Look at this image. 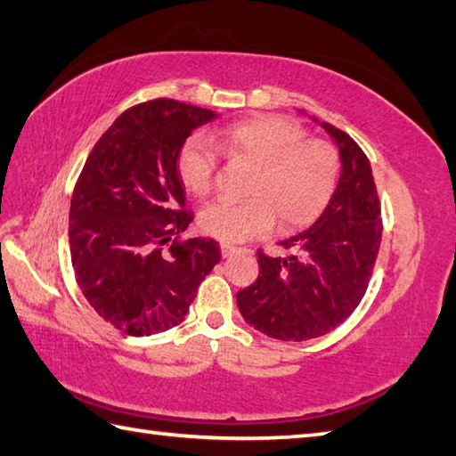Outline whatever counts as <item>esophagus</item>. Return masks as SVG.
<instances>
[{
  "mask_svg": "<svg viewBox=\"0 0 456 456\" xmlns=\"http://www.w3.org/2000/svg\"><path fill=\"white\" fill-rule=\"evenodd\" d=\"M237 247H231V245H227V243H223L221 245V255H223V258H231L233 256L235 253H237Z\"/></svg>",
  "mask_w": 456,
  "mask_h": 456,
  "instance_id": "34e87169",
  "label": "esophagus"
}]
</instances>
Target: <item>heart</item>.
<instances>
[{
    "label": "heart",
    "mask_w": 456,
    "mask_h": 456,
    "mask_svg": "<svg viewBox=\"0 0 456 456\" xmlns=\"http://www.w3.org/2000/svg\"><path fill=\"white\" fill-rule=\"evenodd\" d=\"M213 142L233 160L253 164L245 201L217 200L203 208L200 225L225 243H243L268 233L278 219L282 229L314 221L337 188L341 159L333 142L307 137L296 119L260 115L229 125ZM219 159L201 134H191L176 154V174L191 196L211 190Z\"/></svg>",
    "instance_id": "heart-1"
}]
</instances>
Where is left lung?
<instances>
[{
    "label": "left lung",
    "mask_w": 456,
    "mask_h": 456,
    "mask_svg": "<svg viewBox=\"0 0 456 456\" xmlns=\"http://www.w3.org/2000/svg\"><path fill=\"white\" fill-rule=\"evenodd\" d=\"M322 127L341 154L331 201L312 227L280 243L286 256L258 248L256 282L237 294L245 322L278 341H307L341 325L366 294L382 240L370 160L345 131Z\"/></svg>",
    "instance_id": "left-lung-1"
}]
</instances>
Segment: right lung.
I'll return each instance as SVG.
<instances>
[{
  "instance_id": "1",
  "label": "right lung",
  "mask_w": 456,
  "mask_h": 456,
  "mask_svg": "<svg viewBox=\"0 0 456 456\" xmlns=\"http://www.w3.org/2000/svg\"><path fill=\"white\" fill-rule=\"evenodd\" d=\"M217 113L176 100L133 105L95 142L70 201L76 282L103 322L131 337L183 322L221 260L213 239H182L193 221L176 174L191 131Z\"/></svg>"
}]
</instances>
